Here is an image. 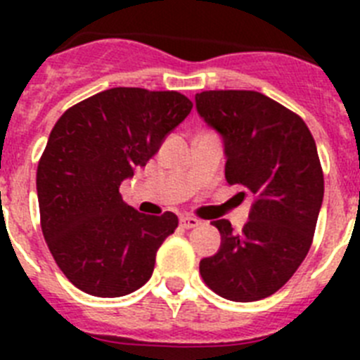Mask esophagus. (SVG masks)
<instances>
[{
    "instance_id": "34e87169",
    "label": "esophagus",
    "mask_w": 360,
    "mask_h": 360,
    "mask_svg": "<svg viewBox=\"0 0 360 360\" xmlns=\"http://www.w3.org/2000/svg\"><path fill=\"white\" fill-rule=\"evenodd\" d=\"M180 225H182L184 229H195L200 225V219L195 218V216H182V218H180Z\"/></svg>"
}]
</instances>
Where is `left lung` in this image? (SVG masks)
<instances>
[{
    "instance_id": "obj_1",
    "label": "left lung",
    "mask_w": 360,
    "mask_h": 360,
    "mask_svg": "<svg viewBox=\"0 0 360 360\" xmlns=\"http://www.w3.org/2000/svg\"><path fill=\"white\" fill-rule=\"evenodd\" d=\"M195 101L224 139L227 182L254 196L240 234L229 219L212 221L221 245L200 262V274L231 301L269 297L303 263L316 232L324 195L316 141L301 117L259 91L211 90Z\"/></svg>"
}]
</instances>
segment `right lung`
<instances>
[{"label":"right lung","mask_w":360,"mask_h":360,"mask_svg":"<svg viewBox=\"0 0 360 360\" xmlns=\"http://www.w3.org/2000/svg\"><path fill=\"white\" fill-rule=\"evenodd\" d=\"M191 108L178 91L111 88L56 122L37 165L41 229L57 266L79 290L120 297L151 278L178 218L142 214L119 189Z\"/></svg>","instance_id":"obj_1"}]
</instances>
